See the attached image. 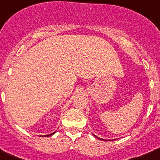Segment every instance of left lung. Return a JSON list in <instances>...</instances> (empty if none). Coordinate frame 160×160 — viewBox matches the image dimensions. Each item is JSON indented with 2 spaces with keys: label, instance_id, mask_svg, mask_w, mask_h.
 Listing matches in <instances>:
<instances>
[{
  "label": "left lung",
  "instance_id": "obj_1",
  "mask_svg": "<svg viewBox=\"0 0 160 160\" xmlns=\"http://www.w3.org/2000/svg\"><path fill=\"white\" fill-rule=\"evenodd\" d=\"M94 136H95L96 138H98V137L96 136V135H94ZM98 139H100V140H106V141H107V139H103V138H98Z\"/></svg>",
  "mask_w": 160,
  "mask_h": 160
}]
</instances>
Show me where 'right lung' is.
I'll return each instance as SVG.
<instances>
[{
    "mask_svg": "<svg viewBox=\"0 0 160 160\" xmlns=\"http://www.w3.org/2000/svg\"><path fill=\"white\" fill-rule=\"evenodd\" d=\"M55 132H56V131H55ZM55 132H53V133H51V134H49V135H45V136H46V137H48V136H51V135H53V134H54Z\"/></svg>",
    "mask_w": 160,
    "mask_h": 160,
    "instance_id": "right-lung-1",
    "label": "right lung"
}]
</instances>
